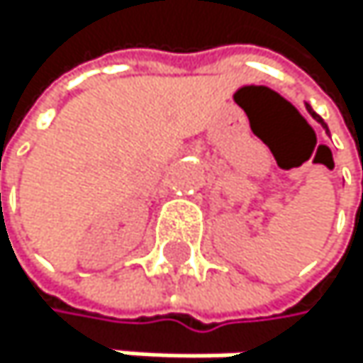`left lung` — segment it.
<instances>
[{"label": "left lung", "mask_w": 363, "mask_h": 363, "mask_svg": "<svg viewBox=\"0 0 363 363\" xmlns=\"http://www.w3.org/2000/svg\"><path fill=\"white\" fill-rule=\"evenodd\" d=\"M305 106H307V113H309V115H311V117H313V119H315V121L320 123V126H323V128H325V133L329 135V126H327V123H325V119H323V117H320V115H318V113H315V111H313V108L309 106V104H305Z\"/></svg>", "instance_id": "left-lung-1"}]
</instances>
